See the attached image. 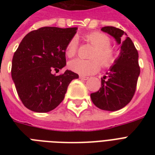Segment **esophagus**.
I'll use <instances>...</instances> for the list:
<instances>
[{"label":"esophagus","instance_id":"obj_1","mask_svg":"<svg viewBox=\"0 0 155 155\" xmlns=\"http://www.w3.org/2000/svg\"><path fill=\"white\" fill-rule=\"evenodd\" d=\"M80 79L81 80H88V77H87V76H83V75H80Z\"/></svg>","mask_w":155,"mask_h":155}]
</instances>
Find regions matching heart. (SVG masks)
<instances>
[{
	"label": "heart",
	"mask_w": 155,
	"mask_h": 155,
	"mask_svg": "<svg viewBox=\"0 0 155 155\" xmlns=\"http://www.w3.org/2000/svg\"><path fill=\"white\" fill-rule=\"evenodd\" d=\"M84 38L95 47L90 56L92 59L85 60L81 58H75L70 61L68 67L72 71L81 75H88L98 71L101 65L104 68H108L117 61L118 52L115 47L110 45L111 39L108 35L95 31L87 34ZM77 50V38L75 37L71 38L66 46V55L71 58L75 56Z\"/></svg>",
	"instance_id": "1"
}]
</instances>
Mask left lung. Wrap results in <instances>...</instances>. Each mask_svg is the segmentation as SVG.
I'll list each match as a JSON object with an SVG mask.
<instances>
[{"instance_id":"left-lung-1","label":"left lung","mask_w":155,"mask_h":155,"mask_svg":"<svg viewBox=\"0 0 155 155\" xmlns=\"http://www.w3.org/2000/svg\"><path fill=\"white\" fill-rule=\"evenodd\" d=\"M101 30L121 44L120 53L115 64L106 73L107 75L101 79V87L91 94V99L97 108L117 111L130 103L135 93L140 74L138 53L132 40L122 30L104 26Z\"/></svg>"}]
</instances>
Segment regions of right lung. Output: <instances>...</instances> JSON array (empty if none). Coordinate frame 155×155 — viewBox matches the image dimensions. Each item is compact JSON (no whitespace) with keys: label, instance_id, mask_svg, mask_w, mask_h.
I'll return each mask as SVG.
<instances>
[{"label":"right lung","instance_id":"add662e5","mask_svg":"<svg viewBox=\"0 0 155 155\" xmlns=\"http://www.w3.org/2000/svg\"><path fill=\"white\" fill-rule=\"evenodd\" d=\"M77 27L45 26L25 35L12 61L11 75L22 104L30 110L47 113L63 101L71 81L79 75L67 70L66 46Z\"/></svg>","mask_w":155,"mask_h":155}]
</instances>
